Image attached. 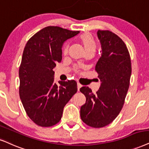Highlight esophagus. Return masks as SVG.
Returning a JSON list of instances; mask_svg holds the SVG:
<instances>
[{"label":"esophagus","instance_id":"34e87169","mask_svg":"<svg viewBox=\"0 0 149 149\" xmlns=\"http://www.w3.org/2000/svg\"><path fill=\"white\" fill-rule=\"evenodd\" d=\"M81 84H80L79 83H77V90H78V91H79V90H80V88L81 87Z\"/></svg>","mask_w":149,"mask_h":149}]
</instances>
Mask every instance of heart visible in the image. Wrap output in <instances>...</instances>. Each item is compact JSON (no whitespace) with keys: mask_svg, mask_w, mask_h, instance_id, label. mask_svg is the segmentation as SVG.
Wrapping results in <instances>:
<instances>
[{"mask_svg":"<svg viewBox=\"0 0 149 149\" xmlns=\"http://www.w3.org/2000/svg\"><path fill=\"white\" fill-rule=\"evenodd\" d=\"M79 40L81 43L82 45L84 47L86 52H89V51H92V52H95L97 49V43L95 41V38L93 36L91 35L89 33H84V34H81L79 37ZM68 51V45L66 44L64 46L63 52L65 54H67Z\"/></svg>","mask_w":149,"mask_h":149,"instance_id":"1","label":"heart"}]
</instances>
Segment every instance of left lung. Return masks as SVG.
Returning <instances> with one entry per match:
<instances>
[{"label": "left lung", "instance_id": "8db88e82", "mask_svg": "<svg viewBox=\"0 0 149 149\" xmlns=\"http://www.w3.org/2000/svg\"><path fill=\"white\" fill-rule=\"evenodd\" d=\"M97 36L102 56L95 70L101 85L96 94L86 86L80 88L86 98L80 116L87 125L102 128L111 124L122 110L129 88L131 61L126 45L118 36L108 30H98Z\"/></svg>", "mask_w": 149, "mask_h": 149}]
</instances>
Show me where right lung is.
<instances>
[{
  "label": "right lung",
  "instance_id": "1",
  "mask_svg": "<svg viewBox=\"0 0 149 149\" xmlns=\"http://www.w3.org/2000/svg\"><path fill=\"white\" fill-rule=\"evenodd\" d=\"M79 33L48 26L31 37L24 48L19 68L20 98L28 117L42 127L59 122L64 106L77 91L74 80L54 83L53 68L62 59L64 42Z\"/></svg>",
  "mask_w": 149,
  "mask_h": 149
}]
</instances>
